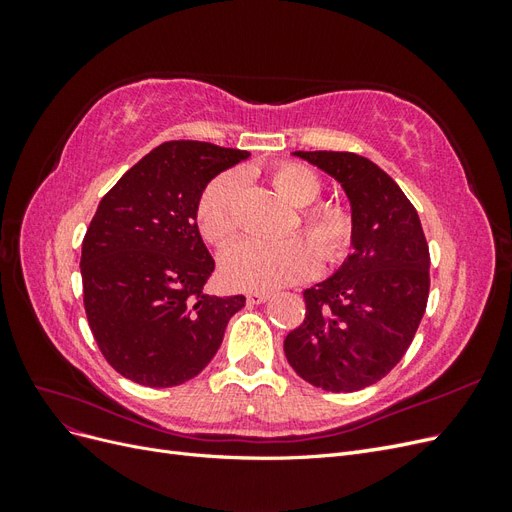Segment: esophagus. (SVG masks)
<instances>
[{
  "label": "esophagus",
  "instance_id": "esophagus-1",
  "mask_svg": "<svg viewBox=\"0 0 512 512\" xmlns=\"http://www.w3.org/2000/svg\"><path fill=\"white\" fill-rule=\"evenodd\" d=\"M271 299V292H250L247 294V303L250 305H260Z\"/></svg>",
  "mask_w": 512,
  "mask_h": 512
}]
</instances>
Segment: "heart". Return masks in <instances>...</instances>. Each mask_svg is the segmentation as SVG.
I'll list each match as a JSON object with an SVG mask.
<instances>
[{"label": "heart", "instance_id": "obj_1", "mask_svg": "<svg viewBox=\"0 0 512 512\" xmlns=\"http://www.w3.org/2000/svg\"><path fill=\"white\" fill-rule=\"evenodd\" d=\"M271 181L290 205L307 207L301 220L309 239L292 235L280 241L247 239L232 245L220 260V275L230 288L275 290L303 282L318 271L320 258L324 265H337L352 247V213L339 203L314 205L322 194V181L312 168L297 162L277 164ZM241 188L243 175L237 170H228L207 185L196 209L198 230L205 241L224 247L237 237Z\"/></svg>", "mask_w": 512, "mask_h": 512}]
</instances>
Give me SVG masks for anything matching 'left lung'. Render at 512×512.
<instances>
[{
  "label": "left lung",
  "mask_w": 512,
  "mask_h": 512,
  "mask_svg": "<svg viewBox=\"0 0 512 512\" xmlns=\"http://www.w3.org/2000/svg\"><path fill=\"white\" fill-rule=\"evenodd\" d=\"M331 175L350 200L354 252L307 288L305 320L284 339L297 374L331 393L376 384L401 361L429 297V245L399 185L350 151H294Z\"/></svg>",
  "instance_id": "obj_1"
}]
</instances>
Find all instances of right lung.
<instances>
[{"instance_id":"obj_1","label":"right lung","mask_w":512,"mask_h":512,"mask_svg":"<svg viewBox=\"0 0 512 512\" xmlns=\"http://www.w3.org/2000/svg\"><path fill=\"white\" fill-rule=\"evenodd\" d=\"M241 149L170 141L136 162L98 205L83 239L89 329L117 374L151 389L192 380L218 352L243 294L203 292L215 262L196 224L198 200Z\"/></svg>"}]
</instances>
